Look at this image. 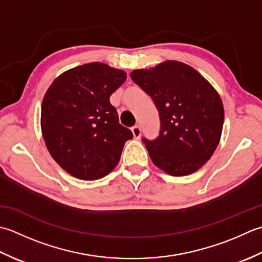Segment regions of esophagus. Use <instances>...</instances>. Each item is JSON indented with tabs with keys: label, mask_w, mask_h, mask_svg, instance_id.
Here are the masks:
<instances>
[{
	"label": "esophagus",
	"mask_w": 262,
	"mask_h": 262,
	"mask_svg": "<svg viewBox=\"0 0 262 262\" xmlns=\"http://www.w3.org/2000/svg\"><path fill=\"white\" fill-rule=\"evenodd\" d=\"M131 131H132V133H133V137H135L136 139H139L140 138V136H141V129H140V126L139 125H135L131 129Z\"/></svg>",
	"instance_id": "obj_1"
}]
</instances>
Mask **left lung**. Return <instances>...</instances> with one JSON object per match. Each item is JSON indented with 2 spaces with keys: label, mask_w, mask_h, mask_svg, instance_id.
Masks as SVG:
<instances>
[{
  "label": "left lung",
  "mask_w": 262,
  "mask_h": 262,
  "mask_svg": "<svg viewBox=\"0 0 262 262\" xmlns=\"http://www.w3.org/2000/svg\"><path fill=\"white\" fill-rule=\"evenodd\" d=\"M130 76L159 112V136L151 141L142 139L152 163L172 176L189 175L204 166L223 131L224 106L216 89L179 61L133 70Z\"/></svg>",
  "instance_id": "left-lung-1"
}]
</instances>
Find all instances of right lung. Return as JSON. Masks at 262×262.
<instances>
[{
  "instance_id": "1",
  "label": "right lung",
  "mask_w": 262,
  "mask_h": 262,
  "mask_svg": "<svg viewBox=\"0 0 262 262\" xmlns=\"http://www.w3.org/2000/svg\"><path fill=\"white\" fill-rule=\"evenodd\" d=\"M125 80L123 70L93 62L63 72L47 89L41 103L42 138L53 159L74 178H104L132 139L110 103Z\"/></svg>"
}]
</instances>
